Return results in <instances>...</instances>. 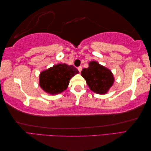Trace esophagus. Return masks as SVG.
Instances as JSON below:
<instances>
[{"mask_svg": "<svg viewBox=\"0 0 151 151\" xmlns=\"http://www.w3.org/2000/svg\"><path fill=\"white\" fill-rule=\"evenodd\" d=\"M78 71L81 73V71H82V66H80V67H78Z\"/></svg>", "mask_w": 151, "mask_h": 151, "instance_id": "esophagus-1", "label": "esophagus"}]
</instances>
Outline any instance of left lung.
<instances>
[{"instance_id": "left-lung-1", "label": "left lung", "mask_w": 151, "mask_h": 151, "mask_svg": "<svg viewBox=\"0 0 151 151\" xmlns=\"http://www.w3.org/2000/svg\"><path fill=\"white\" fill-rule=\"evenodd\" d=\"M81 75L91 90L98 94L106 93L114 82L111 70L95 61L89 63L88 68L82 69Z\"/></svg>"}]
</instances>
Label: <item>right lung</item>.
Instances as JSON below:
<instances>
[{"label": "right lung", "mask_w": 151, "mask_h": 151, "mask_svg": "<svg viewBox=\"0 0 151 151\" xmlns=\"http://www.w3.org/2000/svg\"><path fill=\"white\" fill-rule=\"evenodd\" d=\"M79 72L73 65L60 63L45 70L40 75V86L50 95L63 92L68 87L69 81Z\"/></svg>", "instance_id": "add662e5"}]
</instances>
